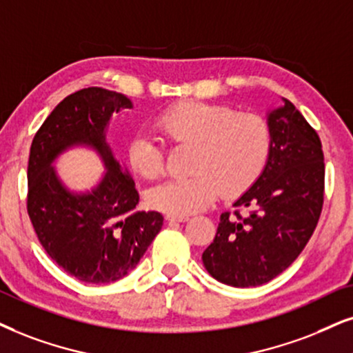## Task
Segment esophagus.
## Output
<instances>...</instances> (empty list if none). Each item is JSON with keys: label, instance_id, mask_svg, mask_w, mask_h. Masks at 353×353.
I'll list each match as a JSON object with an SVG mask.
<instances>
[{"label": "esophagus", "instance_id": "1", "mask_svg": "<svg viewBox=\"0 0 353 353\" xmlns=\"http://www.w3.org/2000/svg\"><path fill=\"white\" fill-rule=\"evenodd\" d=\"M166 220L169 223H184L189 220V216L187 215H166Z\"/></svg>", "mask_w": 353, "mask_h": 353}]
</instances>
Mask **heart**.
I'll list each match as a JSON object with an SVG mask.
<instances>
[{
  "label": "heart",
  "instance_id": "b5f03b06",
  "mask_svg": "<svg viewBox=\"0 0 353 353\" xmlns=\"http://www.w3.org/2000/svg\"><path fill=\"white\" fill-rule=\"evenodd\" d=\"M156 132L168 143L194 145L190 177H176L148 192L151 207L169 215H190L218 197L236 195L259 179L270 156L269 125L261 115L234 112L228 105L184 101L159 114ZM128 163L138 176L153 179L163 171V148L138 133L128 145Z\"/></svg>",
  "mask_w": 353,
  "mask_h": 353
}]
</instances>
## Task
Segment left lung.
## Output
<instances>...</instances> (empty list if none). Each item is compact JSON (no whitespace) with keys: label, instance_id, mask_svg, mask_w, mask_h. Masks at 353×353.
<instances>
[{"label":"left lung","instance_id":"obj_1","mask_svg":"<svg viewBox=\"0 0 353 353\" xmlns=\"http://www.w3.org/2000/svg\"><path fill=\"white\" fill-rule=\"evenodd\" d=\"M272 146L264 172L234 202L252 212L221 213L202 261L218 282L246 288L270 282L293 264L318 225L324 199V154L314 128L282 97L267 110Z\"/></svg>","mask_w":353,"mask_h":353}]
</instances>
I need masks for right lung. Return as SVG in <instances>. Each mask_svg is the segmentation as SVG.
<instances>
[{"mask_svg": "<svg viewBox=\"0 0 353 353\" xmlns=\"http://www.w3.org/2000/svg\"><path fill=\"white\" fill-rule=\"evenodd\" d=\"M132 107L120 92L81 89L52 110L30 145V221L48 256L86 283H110L132 272L163 226L161 213L135 212V182L107 143L112 115ZM73 148L94 150L105 166L91 190H70L57 176L56 159Z\"/></svg>", "mask_w": 353, "mask_h": 353, "instance_id": "1", "label": "right lung"}]
</instances>
